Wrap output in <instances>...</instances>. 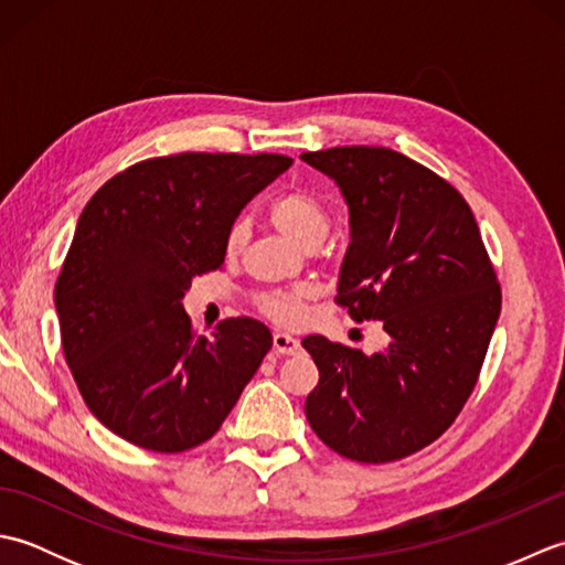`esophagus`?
<instances>
[{
	"mask_svg": "<svg viewBox=\"0 0 565 565\" xmlns=\"http://www.w3.org/2000/svg\"><path fill=\"white\" fill-rule=\"evenodd\" d=\"M274 350L279 354H296L298 350H301V342L291 338V334H286V332H276L274 334Z\"/></svg>",
	"mask_w": 565,
	"mask_h": 565,
	"instance_id": "obj_1",
	"label": "esophagus"
}]
</instances>
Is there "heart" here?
Segmentation results:
<instances>
[{"label":"heart","mask_w":565,"mask_h":565,"mask_svg":"<svg viewBox=\"0 0 565 565\" xmlns=\"http://www.w3.org/2000/svg\"><path fill=\"white\" fill-rule=\"evenodd\" d=\"M269 221L274 227L291 237L306 249H313L322 243V237L328 235V209L318 194L308 189H291L281 194L271 203ZM247 243V225L243 221H235L227 227L225 235V255L237 257L245 249ZM308 291L306 289H271L262 291L255 298V306L259 308L262 316L279 322V326H298L306 313Z\"/></svg>","instance_id":"1"}]
</instances>
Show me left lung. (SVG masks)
I'll list each match as a JSON object with an SVG mask.
<instances>
[{
	"label": "left lung",
	"instance_id": "8db88e82",
	"mask_svg": "<svg viewBox=\"0 0 565 565\" xmlns=\"http://www.w3.org/2000/svg\"><path fill=\"white\" fill-rule=\"evenodd\" d=\"M301 160L332 177L350 206L334 303L388 334L371 356L306 338L320 374L306 417L347 459H405L439 439L476 388L502 306L493 262L466 199L425 164L374 146Z\"/></svg>",
	"mask_w": 565,
	"mask_h": 565
}]
</instances>
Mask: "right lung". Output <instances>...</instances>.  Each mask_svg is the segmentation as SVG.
<instances>
[{"label": "right lung", "instance_id": "1", "mask_svg": "<svg viewBox=\"0 0 565 565\" xmlns=\"http://www.w3.org/2000/svg\"><path fill=\"white\" fill-rule=\"evenodd\" d=\"M294 164L274 152H179L130 164L84 206L55 284L65 362L92 415L136 447L179 454L221 429L271 350L227 318L196 334L182 298L221 269L227 227Z\"/></svg>", "mask_w": 565, "mask_h": 565}]
</instances>
